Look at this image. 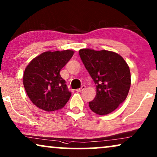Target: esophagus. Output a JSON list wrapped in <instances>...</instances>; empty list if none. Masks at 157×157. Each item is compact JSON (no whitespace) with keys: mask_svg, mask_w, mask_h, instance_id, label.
I'll return each instance as SVG.
<instances>
[{"mask_svg":"<svg viewBox=\"0 0 157 157\" xmlns=\"http://www.w3.org/2000/svg\"><path fill=\"white\" fill-rule=\"evenodd\" d=\"M85 89H86V86L83 85L82 86H81V88H79V89H76V91H78V92H81V91H83V90H84Z\"/></svg>","mask_w":157,"mask_h":157,"instance_id":"obj_1","label":"esophagus"}]
</instances>
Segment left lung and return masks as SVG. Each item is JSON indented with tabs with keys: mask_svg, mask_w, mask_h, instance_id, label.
I'll return each mask as SVG.
<instances>
[{
	"mask_svg": "<svg viewBox=\"0 0 157 157\" xmlns=\"http://www.w3.org/2000/svg\"><path fill=\"white\" fill-rule=\"evenodd\" d=\"M81 59L96 87V95L89 107L98 115L109 114L127 96L131 86L129 67L121 56L112 51L83 48Z\"/></svg>",
	"mask_w": 157,
	"mask_h": 157,
	"instance_id": "left-lung-1",
	"label": "left lung"
}]
</instances>
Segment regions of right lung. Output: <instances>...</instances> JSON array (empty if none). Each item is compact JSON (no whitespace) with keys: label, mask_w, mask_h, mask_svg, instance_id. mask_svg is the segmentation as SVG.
I'll return each mask as SVG.
<instances>
[{"label":"right lung","mask_w":157,"mask_h":157,"mask_svg":"<svg viewBox=\"0 0 157 157\" xmlns=\"http://www.w3.org/2000/svg\"><path fill=\"white\" fill-rule=\"evenodd\" d=\"M74 55L71 50L46 51L30 62L23 74V86L34 105L46 111L59 110L71 96L60 71Z\"/></svg>","instance_id":"right-lung-1"}]
</instances>
